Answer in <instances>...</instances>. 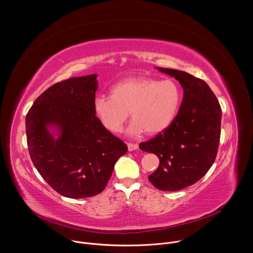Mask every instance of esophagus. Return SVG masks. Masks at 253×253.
Wrapping results in <instances>:
<instances>
[{
    "mask_svg": "<svg viewBox=\"0 0 253 253\" xmlns=\"http://www.w3.org/2000/svg\"><path fill=\"white\" fill-rule=\"evenodd\" d=\"M127 146H128L129 151H133V150L138 149V144L137 143H128Z\"/></svg>",
    "mask_w": 253,
    "mask_h": 253,
    "instance_id": "34e87169",
    "label": "esophagus"
}]
</instances>
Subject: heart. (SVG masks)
<instances>
[{
	"label": "heart",
	"mask_w": 253,
	"mask_h": 253,
	"mask_svg": "<svg viewBox=\"0 0 253 253\" xmlns=\"http://www.w3.org/2000/svg\"><path fill=\"white\" fill-rule=\"evenodd\" d=\"M111 96H97L94 114L111 133L123 129L129 112L133 119L131 135L145 131L153 135L165 130L175 119L182 99L180 86L173 80L132 77L111 87Z\"/></svg>",
	"instance_id": "1"
}]
</instances>
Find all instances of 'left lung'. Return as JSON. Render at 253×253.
Listing matches in <instances>:
<instances>
[{"mask_svg":"<svg viewBox=\"0 0 253 253\" xmlns=\"http://www.w3.org/2000/svg\"><path fill=\"white\" fill-rule=\"evenodd\" d=\"M157 69L177 79L184 96L173 122L139 147L156 154L160 161L149 181L159 190L177 191L196 183L214 163L220 141L221 107L203 80L183 71Z\"/></svg>","mask_w":253,"mask_h":253,"instance_id":"8db88e82","label":"left lung"}]
</instances>
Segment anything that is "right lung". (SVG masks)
<instances>
[{"label":"right lung","instance_id":"add662e5","mask_svg":"<svg viewBox=\"0 0 253 253\" xmlns=\"http://www.w3.org/2000/svg\"><path fill=\"white\" fill-rule=\"evenodd\" d=\"M97 75L70 78L43 92L26 115L29 153L40 175L59 194L86 198L101 193L126 144L94 114ZM61 129L55 140L46 129Z\"/></svg>","mask_w":253,"mask_h":253}]
</instances>
